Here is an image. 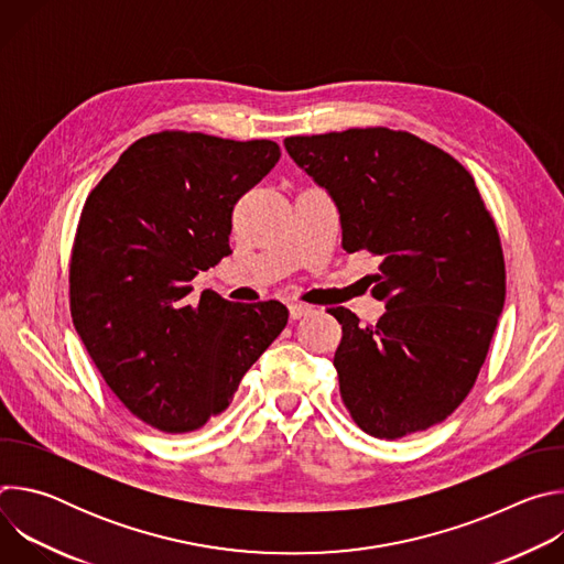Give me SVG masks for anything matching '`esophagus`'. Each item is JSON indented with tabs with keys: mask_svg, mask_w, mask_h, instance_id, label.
<instances>
[{
	"mask_svg": "<svg viewBox=\"0 0 564 564\" xmlns=\"http://www.w3.org/2000/svg\"><path fill=\"white\" fill-rule=\"evenodd\" d=\"M288 307H290V316L292 318H301V316H307V314L314 312L312 305H305V303H290Z\"/></svg>",
	"mask_w": 564,
	"mask_h": 564,
	"instance_id": "34e87169",
	"label": "esophagus"
}]
</instances>
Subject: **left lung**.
I'll return each mask as SVG.
<instances>
[{
    "instance_id": "8db88e82",
    "label": "left lung",
    "mask_w": 564,
    "mask_h": 564,
    "mask_svg": "<svg viewBox=\"0 0 564 564\" xmlns=\"http://www.w3.org/2000/svg\"><path fill=\"white\" fill-rule=\"evenodd\" d=\"M283 144L333 198L344 250L379 257L377 326L330 310L344 330L335 368L346 409L379 440L440 424L473 388L507 292L500 236L473 176L442 149L383 127Z\"/></svg>"
}]
</instances>
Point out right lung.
<instances>
[{"mask_svg": "<svg viewBox=\"0 0 564 564\" xmlns=\"http://www.w3.org/2000/svg\"><path fill=\"white\" fill-rule=\"evenodd\" d=\"M279 155L272 140L153 133L85 203L68 274L73 324L107 386L158 431L189 433L225 411L288 324L279 301H187L189 281L231 254L234 205Z\"/></svg>", "mask_w": 564, "mask_h": 564, "instance_id": "1", "label": "right lung"}]
</instances>
